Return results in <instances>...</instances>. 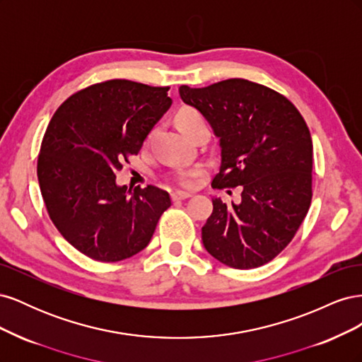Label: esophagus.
Returning <instances> with one entry per match:
<instances>
[{"instance_id":"esophagus-1","label":"esophagus","mask_w":362,"mask_h":362,"mask_svg":"<svg viewBox=\"0 0 362 362\" xmlns=\"http://www.w3.org/2000/svg\"><path fill=\"white\" fill-rule=\"evenodd\" d=\"M192 193H187V192H172L170 198L173 201H178V199H187V198H192Z\"/></svg>"}]
</instances>
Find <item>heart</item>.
I'll use <instances>...</instances> for the list:
<instances>
[{"instance_id":"heart-1","label":"heart","mask_w":362,"mask_h":362,"mask_svg":"<svg viewBox=\"0 0 362 362\" xmlns=\"http://www.w3.org/2000/svg\"><path fill=\"white\" fill-rule=\"evenodd\" d=\"M204 117L202 115L196 110L193 107H184L175 116V122H177L178 128L182 131L185 136H189L192 133V129L196 124L202 122ZM205 168L204 166H194L192 169H181L177 173H175V178L181 184L185 185V187H189V185H193L198 180L201 175H204Z\"/></svg>"}]
</instances>
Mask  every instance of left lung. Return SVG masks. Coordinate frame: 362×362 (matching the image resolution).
Returning a JSON list of instances; mask_svg holds the SVG:
<instances>
[{"instance_id":"obj_1","label":"left lung","mask_w":362,"mask_h":362,"mask_svg":"<svg viewBox=\"0 0 362 362\" xmlns=\"http://www.w3.org/2000/svg\"><path fill=\"white\" fill-rule=\"evenodd\" d=\"M181 100L211 124L221 145L214 189L242 187V201L213 198L202 226L208 254L233 269H255L288 246L313 199V140L294 104L254 81L181 86Z\"/></svg>"}]
</instances>
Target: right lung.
Listing matches in <instances>:
<instances>
[{
  "label": "right lung",
  "instance_id": "obj_1",
  "mask_svg": "<svg viewBox=\"0 0 362 362\" xmlns=\"http://www.w3.org/2000/svg\"><path fill=\"white\" fill-rule=\"evenodd\" d=\"M170 87L107 80L71 95L51 117L37 157L48 216L76 250L116 262L144 250L170 196L154 185L127 194L116 172L137 156L169 110Z\"/></svg>",
  "mask_w": 362,
  "mask_h": 362
}]
</instances>
